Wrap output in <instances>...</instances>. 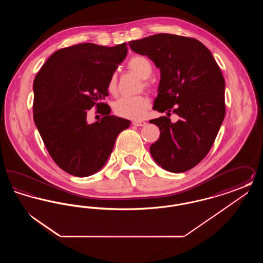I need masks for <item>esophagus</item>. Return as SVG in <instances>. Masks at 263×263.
Returning a JSON list of instances; mask_svg holds the SVG:
<instances>
[{"mask_svg": "<svg viewBox=\"0 0 263 263\" xmlns=\"http://www.w3.org/2000/svg\"><path fill=\"white\" fill-rule=\"evenodd\" d=\"M146 124H147V122L144 120H134L133 121V125L135 126H145Z\"/></svg>", "mask_w": 263, "mask_h": 263, "instance_id": "obj_1", "label": "esophagus"}]
</instances>
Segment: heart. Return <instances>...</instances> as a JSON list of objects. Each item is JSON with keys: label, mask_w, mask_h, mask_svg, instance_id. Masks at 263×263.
Instances as JSON below:
<instances>
[{"label": "heart", "mask_w": 263, "mask_h": 263, "mask_svg": "<svg viewBox=\"0 0 263 263\" xmlns=\"http://www.w3.org/2000/svg\"><path fill=\"white\" fill-rule=\"evenodd\" d=\"M128 68L141 79H147L152 74V65L150 61L144 56H135L131 58L128 62ZM116 87L117 77L115 74H112L107 83V90L109 93L114 95L116 92ZM149 106L150 100L148 98L144 96H138L119 99L115 101L113 109L114 112L119 116L131 119H140L147 112Z\"/></svg>", "instance_id": "heart-1"}]
</instances>
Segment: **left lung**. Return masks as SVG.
Segmentation results:
<instances>
[{"label":"left lung","instance_id":"obj_1","mask_svg":"<svg viewBox=\"0 0 263 263\" xmlns=\"http://www.w3.org/2000/svg\"><path fill=\"white\" fill-rule=\"evenodd\" d=\"M128 44L160 69L153 108L179 116L175 123L166 116L150 120L161 131L158 141L151 145V155L167 172H186L206 157L223 123L222 72L210 50L194 38L159 33Z\"/></svg>","mask_w":263,"mask_h":263}]
</instances>
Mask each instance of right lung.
<instances>
[{
	"mask_svg": "<svg viewBox=\"0 0 263 263\" xmlns=\"http://www.w3.org/2000/svg\"><path fill=\"white\" fill-rule=\"evenodd\" d=\"M126 55V43L77 44L54 52L34 79V123L53 161L70 175L85 177L100 171L118 134L130 126L100 102ZM95 104L104 107V117L88 125L86 113Z\"/></svg>",
	"mask_w": 263,
	"mask_h": 263,
	"instance_id": "right-lung-1",
	"label": "right lung"
}]
</instances>
